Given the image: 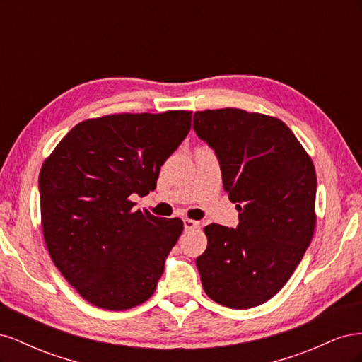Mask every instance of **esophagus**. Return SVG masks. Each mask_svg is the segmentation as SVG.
Masks as SVG:
<instances>
[{
    "label": "esophagus",
    "instance_id": "34e87169",
    "mask_svg": "<svg viewBox=\"0 0 362 362\" xmlns=\"http://www.w3.org/2000/svg\"><path fill=\"white\" fill-rule=\"evenodd\" d=\"M184 228H185V231H190V229L199 228V222L192 221V218H184Z\"/></svg>",
    "mask_w": 362,
    "mask_h": 362
}]
</instances>
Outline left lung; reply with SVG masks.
Instances as JSON below:
<instances>
[{"label": "left lung", "mask_w": 362, "mask_h": 362, "mask_svg": "<svg viewBox=\"0 0 362 362\" xmlns=\"http://www.w3.org/2000/svg\"><path fill=\"white\" fill-rule=\"evenodd\" d=\"M193 129L214 149L238 225L204 228L196 258L206 296L228 308H254L286 286L315 228L314 164L276 117L240 108L196 112Z\"/></svg>", "instance_id": "obj_1"}]
</instances>
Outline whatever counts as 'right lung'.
<instances>
[{"label":"right lung","instance_id":"add662e5","mask_svg":"<svg viewBox=\"0 0 362 362\" xmlns=\"http://www.w3.org/2000/svg\"><path fill=\"white\" fill-rule=\"evenodd\" d=\"M192 112L110 115L75 125L39 175L54 264L92 305L124 311L148 300L182 233L178 217L134 208L189 134Z\"/></svg>","mask_w":362,"mask_h":362}]
</instances>
